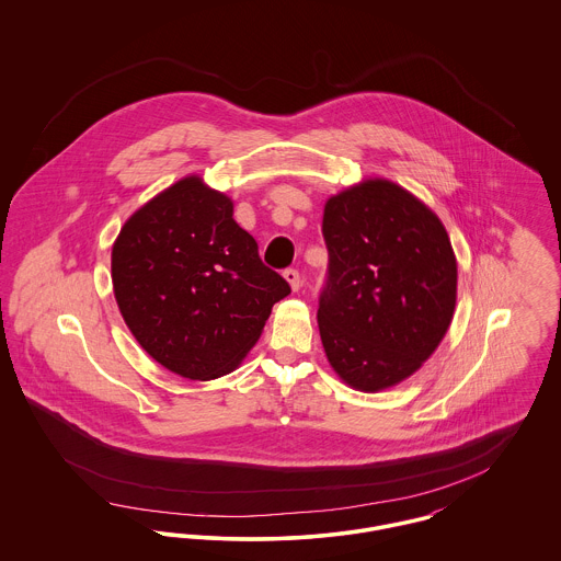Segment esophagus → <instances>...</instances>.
Wrapping results in <instances>:
<instances>
[{
  "mask_svg": "<svg viewBox=\"0 0 561 561\" xmlns=\"http://www.w3.org/2000/svg\"><path fill=\"white\" fill-rule=\"evenodd\" d=\"M284 277H286V282L290 284V288H293L294 293L300 290L302 279H300V273H298L296 268H286V271H284Z\"/></svg>",
  "mask_w": 561,
  "mask_h": 561,
  "instance_id": "esophagus-1",
  "label": "esophagus"
}]
</instances>
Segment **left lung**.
Returning a JSON list of instances; mask_svg holds the SVG:
<instances>
[{
	"label": "left lung",
	"instance_id": "1",
	"mask_svg": "<svg viewBox=\"0 0 561 561\" xmlns=\"http://www.w3.org/2000/svg\"><path fill=\"white\" fill-rule=\"evenodd\" d=\"M318 323L330 366L359 391L416 373L446 336L456 259L442 220L400 185L366 181L325 202Z\"/></svg>",
	"mask_w": 561,
	"mask_h": 561
}]
</instances>
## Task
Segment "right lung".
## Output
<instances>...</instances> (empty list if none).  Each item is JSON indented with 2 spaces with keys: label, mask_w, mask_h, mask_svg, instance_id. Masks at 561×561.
Instances as JSON below:
<instances>
[{
  "label": "right lung",
  "mask_w": 561,
  "mask_h": 561,
  "mask_svg": "<svg viewBox=\"0 0 561 561\" xmlns=\"http://www.w3.org/2000/svg\"><path fill=\"white\" fill-rule=\"evenodd\" d=\"M117 307L158 364L191 380L240 366L290 284L265 267L233 202L187 176L126 220L111 252Z\"/></svg>",
  "instance_id": "add662e5"
}]
</instances>
